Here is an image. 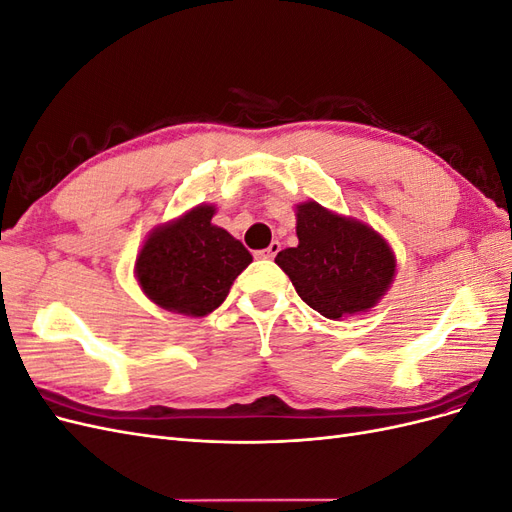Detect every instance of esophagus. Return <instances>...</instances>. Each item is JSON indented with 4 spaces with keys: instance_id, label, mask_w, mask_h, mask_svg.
I'll list each match as a JSON object with an SVG mask.
<instances>
[{
    "instance_id": "obj_1",
    "label": "esophagus",
    "mask_w": 512,
    "mask_h": 512,
    "mask_svg": "<svg viewBox=\"0 0 512 512\" xmlns=\"http://www.w3.org/2000/svg\"><path fill=\"white\" fill-rule=\"evenodd\" d=\"M282 250V245H280V241H273L267 250H260V252H256V258H265V260H273L275 256H277V252Z\"/></svg>"
}]
</instances>
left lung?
<instances>
[{
    "instance_id": "8db88e82",
    "label": "left lung",
    "mask_w": 512,
    "mask_h": 512,
    "mask_svg": "<svg viewBox=\"0 0 512 512\" xmlns=\"http://www.w3.org/2000/svg\"><path fill=\"white\" fill-rule=\"evenodd\" d=\"M297 247L275 256L299 297L329 320L369 312L391 288L397 258L376 228L305 200L294 207Z\"/></svg>"
}]
</instances>
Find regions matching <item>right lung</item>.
Instances as JSON below:
<instances>
[{"label": "right lung", "mask_w": 512, "mask_h": 512, "mask_svg": "<svg viewBox=\"0 0 512 512\" xmlns=\"http://www.w3.org/2000/svg\"><path fill=\"white\" fill-rule=\"evenodd\" d=\"M215 205L200 203L153 228L134 262L136 282L168 312L203 318L220 307L252 254L215 226Z\"/></svg>", "instance_id": "1"}]
</instances>
